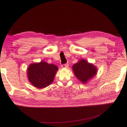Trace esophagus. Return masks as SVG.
<instances>
[{
    "label": "esophagus",
    "mask_w": 127,
    "mask_h": 127,
    "mask_svg": "<svg viewBox=\"0 0 127 127\" xmlns=\"http://www.w3.org/2000/svg\"><path fill=\"white\" fill-rule=\"evenodd\" d=\"M68 66V64H63L62 65V68H67Z\"/></svg>",
    "instance_id": "34e87169"
}]
</instances>
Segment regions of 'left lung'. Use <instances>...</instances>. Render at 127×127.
I'll return each instance as SVG.
<instances>
[{
  "mask_svg": "<svg viewBox=\"0 0 127 127\" xmlns=\"http://www.w3.org/2000/svg\"><path fill=\"white\" fill-rule=\"evenodd\" d=\"M72 68L76 77L82 83L87 82L97 73V69L94 65L84 59L74 64Z\"/></svg>",
  "mask_w": 127,
  "mask_h": 127,
  "instance_id": "1",
  "label": "left lung"
}]
</instances>
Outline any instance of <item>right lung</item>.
I'll list each match as a JSON object with an SVG mask.
<instances>
[{
	"label": "right lung",
	"mask_w": 127,
	"mask_h": 127,
	"mask_svg": "<svg viewBox=\"0 0 127 127\" xmlns=\"http://www.w3.org/2000/svg\"><path fill=\"white\" fill-rule=\"evenodd\" d=\"M58 70L55 64L45 62L30 64L28 69V77L32 85L38 88H43L50 85Z\"/></svg>",
	"instance_id": "add662e5"
}]
</instances>
